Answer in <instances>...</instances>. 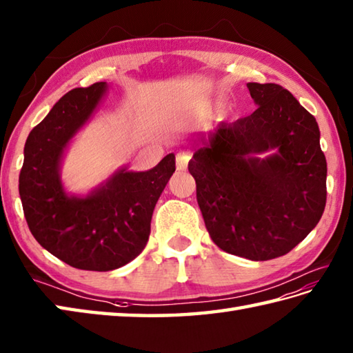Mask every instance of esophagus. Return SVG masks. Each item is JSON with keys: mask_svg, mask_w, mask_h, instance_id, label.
<instances>
[{"mask_svg": "<svg viewBox=\"0 0 353 353\" xmlns=\"http://www.w3.org/2000/svg\"><path fill=\"white\" fill-rule=\"evenodd\" d=\"M190 160V155L185 152H178L176 154V169L178 170H184L187 168V163Z\"/></svg>", "mask_w": 353, "mask_h": 353, "instance_id": "obj_1", "label": "esophagus"}]
</instances>
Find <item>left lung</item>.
Returning <instances> with one entry per match:
<instances>
[{
  "label": "left lung",
  "instance_id": "8db88e82",
  "mask_svg": "<svg viewBox=\"0 0 353 353\" xmlns=\"http://www.w3.org/2000/svg\"><path fill=\"white\" fill-rule=\"evenodd\" d=\"M247 86L257 110L218 123L189 172L212 241L257 262L290 253L319 224L327 164L317 121L290 91Z\"/></svg>",
  "mask_w": 353,
  "mask_h": 353
}]
</instances>
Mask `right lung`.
I'll return each instance as SVG.
<instances>
[{
  "mask_svg": "<svg viewBox=\"0 0 353 353\" xmlns=\"http://www.w3.org/2000/svg\"><path fill=\"white\" fill-rule=\"evenodd\" d=\"M108 92L106 82L76 88L59 99L28 134L19 196L34 239L70 267L111 271L146 247L158 198L175 172L169 154L145 172L120 168L86 195L63 187L62 160Z\"/></svg>",
  "mask_w": 353,
  "mask_h": 353,
  "instance_id": "1",
  "label": "right lung"
}]
</instances>
